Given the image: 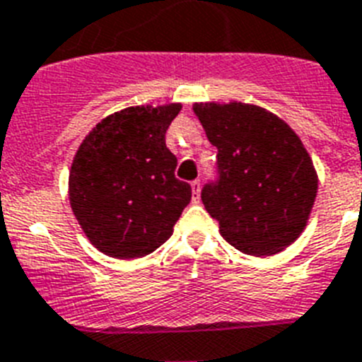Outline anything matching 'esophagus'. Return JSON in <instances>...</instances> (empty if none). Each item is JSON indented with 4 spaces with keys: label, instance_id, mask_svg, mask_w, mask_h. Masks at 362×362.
I'll return each instance as SVG.
<instances>
[{
    "label": "esophagus",
    "instance_id": "esophagus-1",
    "mask_svg": "<svg viewBox=\"0 0 362 362\" xmlns=\"http://www.w3.org/2000/svg\"><path fill=\"white\" fill-rule=\"evenodd\" d=\"M190 187H192L194 202H198V199H199V188H202V181H199V179H196V181H192V183H190Z\"/></svg>",
    "mask_w": 362,
    "mask_h": 362
}]
</instances>
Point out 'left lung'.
<instances>
[{
	"label": "left lung",
	"instance_id": "1",
	"mask_svg": "<svg viewBox=\"0 0 362 362\" xmlns=\"http://www.w3.org/2000/svg\"><path fill=\"white\" fill-rule=\"evenodd\" d=\"M218 149V179L202 190L222 237L255 257L274 255L300 237L318 190V175L300 136L270 110L240 101L196 103Z\"/></svg>",
	"mask_w": 362,
	"mask_h": 362
}]
</instances>
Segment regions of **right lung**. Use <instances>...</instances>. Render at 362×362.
<instances>
[{
  "label": "right lung",
  "instance_id": "obj_1",
  "mask_svg": "<svg viewBox=\"0 0 362 362\" xmlns=\"http://www.w3.org/2000/svg\"><path fill=\"white\" fill-rule=\"evenodd\" d=\"M181 103L136 105L107 116L86 134L71 163L68 196L86 238L115 259L155 252L174 233L192 198L175 177L164 134Z\"/></svg>",
  "mask_w": 362,
  "mask_h": 362
}]
</instances>
